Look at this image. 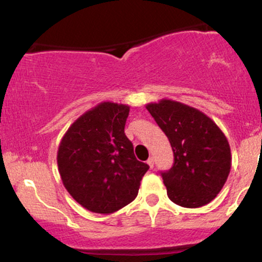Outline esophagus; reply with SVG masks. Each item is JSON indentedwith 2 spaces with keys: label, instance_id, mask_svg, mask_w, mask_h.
<instances>
[{
  "label": "esophagus",
  "instance_id": "obj_1",
  "mask_svg": "<svg viewBox=\"0 0 262 262\" xmlns=\"http://www.w3.org/2000/svg\"><path fill=\"white\" fill-rule=\"evenodd\" d=\"M146 162H148V165L150 167H151V169L154 167V158H149L148 161H146Z\"/></svg>",
  "mask_w": 262,
  "mask_h": 262
}]
</instances>
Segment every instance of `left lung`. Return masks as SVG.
Masks as SVG:
<instances>
[{"label":"left lung","instance_id":"obj_1","mask_svg":"<svg viewBox=\"0 0 262 262\" xmlns=\"http://www.w3.org/2000/svg\"><path fill=\"white\" fill-rule=\"evenodd\" d=\"M146 110L173 151L172 167L161 171L167 196L186 208L209 203L230 172V146L223 132L201 111L180 102L161 100Z\"/></svg>","mask_w":262,"mask_h":262}]
</instances>
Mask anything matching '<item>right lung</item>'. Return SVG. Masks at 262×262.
Returning a JSON list of instances; mask_svg holds the SVG:
<instances>
[{
    "label": "right lung",
    "mask_w": 262,
    "mask_h": 262,
    "mask_svg": "<svg viewBox=\"0 0 262 262\" xmlns=\"http://www.w3.org/2000/svg\"><path fill=\"white\" fill-rule=\"evenodd\" d=\"M128 114L125 104L102 102L71 124L59 145L62 183L91 212L108 214L134 201L149 170L124 133Z\"/></svg>",
    "instance_id": "1"
}]
</instances>
